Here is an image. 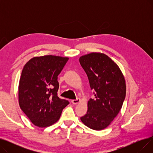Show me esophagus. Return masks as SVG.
<instances>
[{
  "label": "esophagus",
  "mask_w": 153,
  "mask_h": 153,
  "mask_svg": "<svg viewBox=\"0 0 153 153\" xmlns=\"http://www.w3.org/2000/svg\"><path fill=\"white\" fill-rule=\"evenodd\" d=\"M71 102L73 103V104H74V105H76V104H77L79 102H81V99H75V100H72Z\"/></svg>",
  "instance_id": "obj_1"
}]
</instances>
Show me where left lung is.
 Returning a JSON list of instances; mask_svg holds the SVG:
<instances>
[{
  "label": "left lung",
  "mask_w": 153,
  "mask_h": 153,
  "mask_svg": "<svg viewBox=\"0 0 153 153\" xmlns=\"http://www.w3.org/2000/svg\"><path fill=\"white\" fill-rule=\"evenodd\" d=\"M79 62L89 79L94 99L87 102V114L81 122L94 130L106 128L121 110L126 96L124 76L117 64L103 53L82 56Z\"/></svg>",
  "instance_id": "obj_1"
}]
</instances>
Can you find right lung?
<instances>
[{"instance_id":"add662e5","label":"right lung","mask_w":153,"mask_h":153,"mask_svg":"<svg viewBox=\"0 0 153 153\" xmlns=\"http://www.w3.org/2000/svg\"><path fill=\"white\" fill-rule=\"evenodd\" d=\"M69 58L46 55L30 59L24 66L19 85V103L33 125L50 126L59 119L69 103L58 97V76Z\"/></svg>"}]
</instances>
